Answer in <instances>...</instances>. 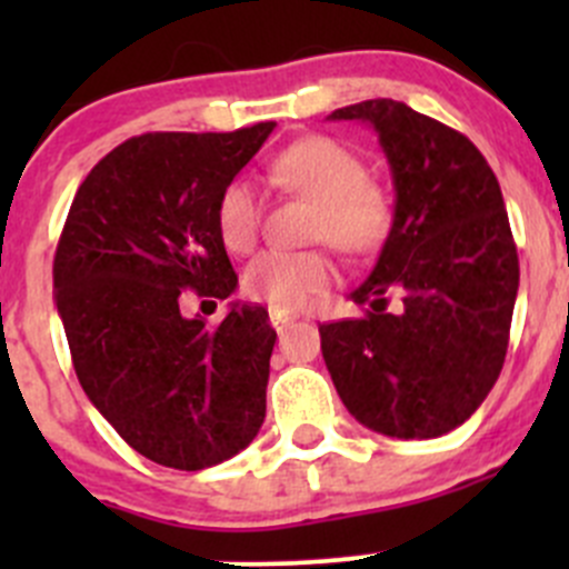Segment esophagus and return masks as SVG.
I'll return each mask as SVG.
<instances>
[{"label": "esophagus", "instance_id": "1", "mask_svg": "<svg viewBox=\"0 0 569 569\" xmlns=\"http://www.w3.org/2000/svg\"><path fill=\"white\" fill-rule=\"evenodd\" d=\"M295 319H297V313L289 311V308H274V306L269 308V321H272V327L278 332H283Z\"/></svg>", "mask_w": 569, "mask_h": 569}]
</instances>
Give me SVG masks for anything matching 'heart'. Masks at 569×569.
<instances>
[{
    "mask_svg": "<svg viewBox=\"0 0 569 569\" xmlns=\"http://www.w3.org/2000/svg\"><path fill=\"white\" fill-rule=\"evenodd\" d=\"M280 183L319 203L313 239L347 256L380 250L393 226V200L352 148L330 137H306L272 164ZM217 233L231 252H250L261 231V194L250 178H233L217 198ZM338 272L325 250H269L244 272V291L274 308H300L336 283Z\"/></svg>",
    "mask_w": 569,
    "mask_h": 569,
    "instance_id": "b5f03b06",
    "label": "heart"
}]
</instances>
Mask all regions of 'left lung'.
Here are the masks:
<instances>
[{
    "mask_svg": "<svg viewBox=\"0 0 569 569\" xmlns=\"http://www.w3.org/2000/svg\"><path fill=\"white\" fill-rule=\"evenodd\" d=\"M330 120L375 126L396 209L377 267L352 291L366 313L319 327L327 371L363 427L440 438L473 416L507 358L520 263L501 187L468 137L401 101H360Z\"/></svg>",
    "mask_w": 569,
    "mask_h": 569,
    "instance_id": "obj_1",
    "label": "left lung"
}]
</instances>
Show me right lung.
<instances>
[{
  "label": "right lung",
  "instance_id": "obj_1",
  "mask_svg": "<svg viewBox=\"0 0 569 569\" xmlns=\"http://www.w3.org/2000/svg\"><path fill=\"white\" fill-rule=\"evenodd\" d=\"M272 129L120 142L77 189L57 242L54 300L79 386L131 449L164 468L231 460L267 416L278 338L267 308L231 306L209 330L183 319L178 300L237 289L217 198Z\"/></svg>",
  "mask_w": 569,
  "mask_h": 569
}]
</instances>
